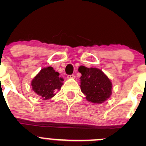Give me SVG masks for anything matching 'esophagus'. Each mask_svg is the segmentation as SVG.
<instances>
[{"mask_svg": "<svg viewBox=\"0 0 146 146\" xmlns=\"http://www.w3.org/2000/svg\"><path fill=\"white\" fill-rule=\"evenodd\" d=\"M67 78L68 79H73V78H75V76L73 74L72 75H68L67 76Z\"/></svg>", "mask_w": 146, "mask_h": 146, "instance_id": "obj_1", "label": "esophagus"}]
</instances>
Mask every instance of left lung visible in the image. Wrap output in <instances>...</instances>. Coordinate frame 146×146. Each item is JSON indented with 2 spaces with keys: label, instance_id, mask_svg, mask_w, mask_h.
<instances>
[{
  "label": "left lung",
  "instance_id": "left-lung-1",
  "mask_svg": "<svg viewBox=\"0 0 146 146\" xmlns=\"http://www.w3.org/2000/svg\"><path fill=\"white\" fill-rule=\"evenodd\" d=\"M78 71L80 77V90L86 96L87 100L92 103L104 102L111 94V80L100 69L80 66Z\"/></svg>",
  "mask_w": 146,
  "mask_h": 146
}]
</instances>
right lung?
Wrapping results in <instances>:
<instances>
[{"label":"right lung","mask_w":146,"mask_h":146,"mask_svg":"<svg viewBox=\"0 0 146 146\" xmlns=\"http://www.w3.org/2000/svg\"><path fill=\"white\" fill-rule=\"evenodd\" d=\"M64 79L52 67L44 68L32 80V90L43 100H48L56 95L61 89Z\"/></svg>","instance_id":"1"}]
</instances>
